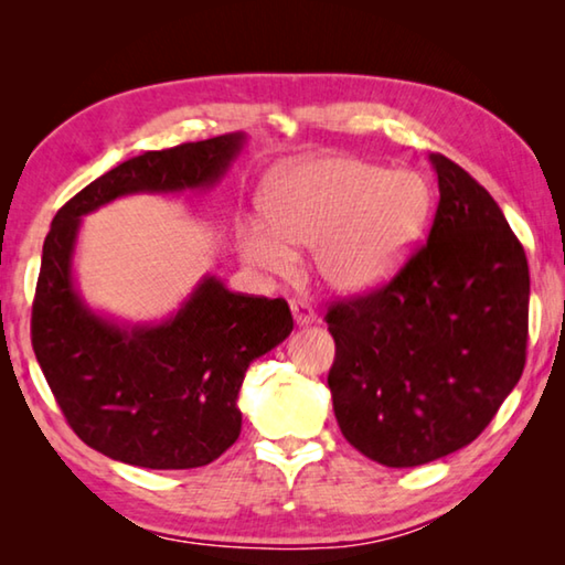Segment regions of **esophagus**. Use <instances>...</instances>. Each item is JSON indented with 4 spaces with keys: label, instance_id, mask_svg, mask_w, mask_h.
Instances as JSON below:
<instances>
[{
    "label": "esophagus",
    "instance_id": "esophagus-1",
    "mask_svg": "<svg viewBox=\"0 0 565 565\" xmlns=\"http://www.w3.org/2000/svg\"><path fill=\"white\" fill-rule=\"evenodd\" d=\"M291 313L296 327H309V323L317 321V313H313V306L303 299H294L291 301Z\"/></svg>",
    "mask_w": 565,
    "mask_h": 565
}]
</instances>
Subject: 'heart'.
Wrapping results in <instances>:
<instances>
[{
	"instance_id": "heart-1",
	"label": "heart",
	"mask_w": 565,
	"mask_h": 565,
	"mask_svg": "<svg viewBox=\"0 0 565 565\" xmlns=\"http://www.w3.org/2000/svg\"><path fill=\"white\" fill-rule=\"evenodd\" d=\"M431 191L416 171H388L353 157H317L276 169L264 191L269 226L244 228L246 259L289 274L291 246H313L321 281L369 291L398 271L426 224Z\"/></svg>"
}]
</instances>
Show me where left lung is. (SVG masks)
Returning <instances> with one entry per match:
<instances>
[{"mask_svg": "<svg viewBox=\"0 0 565 565\" xmlns=\"http://www.w3.org/2000/svg\"><path fill=\"white\" fill-rule=\"evenodd\" d=\"M438 206L426 244L388 284L329 306L341 434L371 461L411 468L481 436L519 384L529 262L499 204L431 154Z\"/></svg>", "mask_w": 565, "mask_h": 565, "instance_id": "left-lung-1", "label": "left lung"}]
</instances>
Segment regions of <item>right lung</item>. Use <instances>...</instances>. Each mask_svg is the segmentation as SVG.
Segmentation results:
<instances>
[{
	"mask_svg": "<svg viewBox=\"0 0 565 565\" xmlns=\"http://www.w3.org/2000/svg\"><path fill=\"white\" fill-rule=\"evenodd\" d=\"M244 134L145 151L94 179L56 212L42 248L32 347L72 431L94 451L141 468L212 463L242 431L236 406L248 363L294 329L289 303L234 294L204 276L174 317L121 327L74 289L82 216L114 199L214 186Z\"/></svg>",
	"mask_w": 565,
	"mask_h": 565,
	"instance_id": "1",
	"label": "right lung"
}]
</instances>
